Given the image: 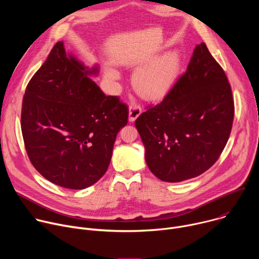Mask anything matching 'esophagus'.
<instances>
[{
  "label": "esophagus",
  "mask_w": 259,
  "mask_h": 259,
  "mask_svg": "<svg viewBox=\"0 0 259 259\" xmlns=\"http://www.w3.org/2000/svg\"><path fill=\"white\" fill-rule=\"evenodd\" d=\"M141 114V107L138 104H132L129 107V121L134 122Z\"/></svg>",
  "instance_id": "1"
}]
</instances>
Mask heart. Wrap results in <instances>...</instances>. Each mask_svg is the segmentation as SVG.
Returning <instances> with one entry per match:
<instances>
[{
  "label": "heart",
  "instance_id": "b5f03b06",
  "mask_svg": "<svg viewBox=\"0 0 259 259\" xmlns=\"http://www.w3.org/2000/svg\"><path fill=\"white\" fill-rule=\"evenodd\" d=\"M180 70V58L176 52H169L140 67L134 75L135 88L145 97L156 98L164 94L175 82ZM110 79H117L115 70H108Z\"/></svg>",
  "mask_w": 259,
  "mask_h": 259
}]
</instances>
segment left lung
<instances>
[{"label":"left lung","instance_id":"1","mask_svg":"<svg viewBox=\"0 0 259 259\" xmlns=\"http://www.w3.org/2000/svg\"><path fill=\"white\" fill-rule=\"evenodd\" d=\"M234 114L226 73L201 43L165 98L135 121L150 170L167 182L204 173L223 153Z\"/></svg>","mask_w":259,"mask_h":259}]
</instances>
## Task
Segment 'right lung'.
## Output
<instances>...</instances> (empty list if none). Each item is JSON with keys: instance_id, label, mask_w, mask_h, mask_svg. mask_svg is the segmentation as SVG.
I'll use <instances>...</instances> for the list:
<instances>
[{"instance_id": "1", "label": "right lung", "mask_w": 259, "mask_h": 259, "mask_svg": "<svg viewBox=\"0 0 259 259\" xmlns=\"http://www.w3.org/2000/svg\"><path fill=\"white\" fill-rule=\"evenodd\" d=\"M85 66L57 42L30 79L22 101L21 131L32 166L47 180L83 190L106 172L128 107L106 96Z\"/></svg>"}]
</instances>
